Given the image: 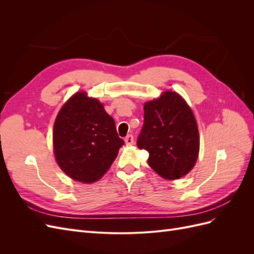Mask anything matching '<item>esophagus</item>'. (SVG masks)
Listing matches in <instances>:
<instances>
[{"instance_id":"obj_1","label":"esophagus","mask_w":254,"mask_h":254,"mask_svg":"<svg viewBox=\"0 0 254 254\" xmlns=\"http://www.w3.org/2000/svg\"><path fill=\"white\" fill-rule=\"evenodd\" d=\"M134 142L133 140V135L132 134H128L126 137H125V143L126 145H132Z\"/></svg>"}]
</instances>
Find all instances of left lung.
I'll use <instances>...</instances> for the list:
<instances>
[{"label":"left lung","mask_w":254,"mask_h":254,"mask_svg":"<svg viewBox=\"0 0 254 254\" xmlns=\"http://www.w3.org/2000/svg\"><path fill=\"white\" fill-rule=\"evenodd\" d=\"M136 145L148 151L149 166L164 179H179L191 171L199 152L198 127L193 111L178 93L166 91L145 103Z\"/></svg>","instance_id":"1"}]
</instances>
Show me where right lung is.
Masks as SVG:
<instances>
[{
  "mask_svg": "<svg viewBox=\"0 0 254 254\" xmlns=\"http://www.w3.org/2000/svg\"><path fill=\"white\" fill-rule=\"evenodd\" d=\"M53 145L57 164L70 178L93 183L109 170L124 141L103 104L77 92L57 115Z\"/></svg>",
  "mask_w": 254,
  "mask_h": 254,
  "instance_id": "obj_1",
  "label": "right lung"
}]
</instances>
